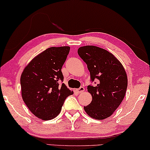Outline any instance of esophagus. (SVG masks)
Segmentation results:
<instances>
[{"instance_id": "esophagus-1", "label": "esophagus", "mask_w": 150, "mask_h": 150, "mask_svg": "<svg viewBox=\"0 0 150 150\" xmlns=\"http://www.w3.org/2000/svg\"><path fill=\"white\" fill-rule=\"evenodd\" d=\"M76 91L78 93H83V91H85V88H84L83 87H81L80 88H79V89H76Z\"/></svg>"}]
</instances>
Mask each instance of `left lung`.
Instances as JSON below:
<instances>
[{"label": "left lung", "instance_id": "1", "mask_svg": "<svg viewBox=\"0 0 150 150\" xmlns=\"http://www.w3.org/2000/svg\"><path fill=\"white\" fill-rule=\"evenodd\" d=\"M78 54L87 65L91 82L98 81L96 85L87 87L92 101L84 109L92 118H107L124 98L128 86L126 71L113 54L99 47H80Z\"/></svg>", "mask_w": 150, "mask_h": 150}]
</instances>
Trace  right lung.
I'll return each instance as SVG.
<instances>
[{
    "instance_id": "add662e5",
    "label": "right lung",
    "mask_w": 150,
    "mask_h": 150,
    "mask_svg": "<svg viewBox=\"0 0 150 150\" xmlns=\"http://www.w3.org/2000/svg\"><path fill=\"white\" fill-rule=\"evenodd\" d=\"M69 46L50 47L36 56L20 78L22 97L33 114L50 120L60 113L67 97L72 95L63 81L61 71Z\"/></svg>"
}]
</instances>
